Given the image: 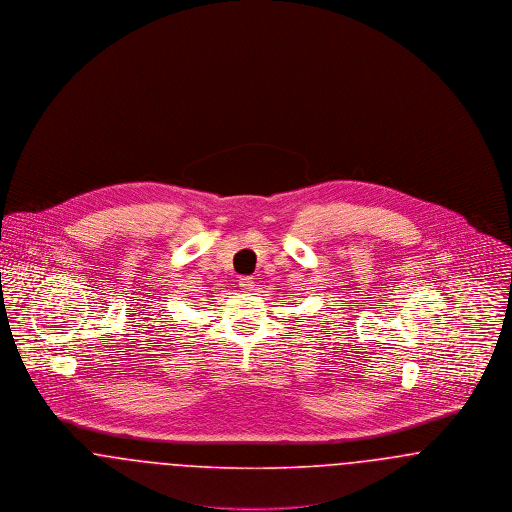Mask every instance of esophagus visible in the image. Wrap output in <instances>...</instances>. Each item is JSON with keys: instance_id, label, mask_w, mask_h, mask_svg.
<instances>
[{"instance_id": "34e87169", "label": "esophagus", "mask_w": 512, "mask_h": 512, "mask_svg": "<svg viewBox=\"0 0 512 512\" xmlns=\"http://www.w3.org/2000/svg\"><path fill=\"white\" fill-rule=\"evenodd\" d=\"M238 284H240V290H242V292H251V290H253V286H255L251 276H242Z\"/></svg>"}]
</instances>
